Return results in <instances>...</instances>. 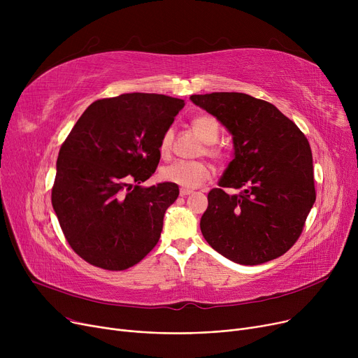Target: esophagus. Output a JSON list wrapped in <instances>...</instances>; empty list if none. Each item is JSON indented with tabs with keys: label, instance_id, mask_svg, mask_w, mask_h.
Here are the masks:
<instances>
[{
	"label": "esophagus",
	"instance_id": "obj_1",
	"mask_svg": "<svg viewBox=\"0 0 358 358\" xmlns=\"http://www.w3.org/2000/svg\"><path fill=\"white\" fill-rule=\"evenodd\" d=\"M192 193H193L192 190H187V189H181V190H180V196H181V197H185V196H190Z\"/></svg>",
	"mask_w": 358,
	"mask_h": 358
}]
</instances>
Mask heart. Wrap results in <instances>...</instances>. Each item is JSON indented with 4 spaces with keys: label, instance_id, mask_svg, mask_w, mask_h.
<instances>
[{
    "label": "heart",
    "instance_id": "heart-1",
    "mask_svg": "<svg viewBox=\"0 0 358 358\" xmlns=\"http://www.w3.org/2000/svg\"><path fill=\"white\" fill-rule=\"evenodd\" d=\"M192 127L197 134V136L206 143L209 145L206 148V152L212 157H217L216 149H213L210 145H213L219 138V123L210 117V116H197L192 122ZM174 131L173 129H168L164 131L161 136L158 150L162 158L169 157L171 152ZM159 176L164 181L171 182L176 185L182 187V189H197L201 184L208 181L212 176V168L200 161H177L174 164H169L161 168Z\"/></svg>",
    "mask_w": 358,
    "mask_h": 358
}]
</instances>
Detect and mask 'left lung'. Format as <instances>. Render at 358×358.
<instances>
[{
	"instance_id": "8db88e82",
	"label": "left lung",
	"mask_w": 358,
	"mask_h": 358,
	"mask_svg": "<svg viewBox=\"0 0 358 358\" xmlns=\"http://www.w3.org/2000/svg\"><path fill=\"white\" fill-rule=\"evenodd\" d=\"M190 100L227 127L234 143L219 189L208 194L200 220L204 239L242 266L281 257L302 234L316 199L308 139L275 106L248 94H194Z\"/></svg>"
}]
</instances>
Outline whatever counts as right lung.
Masks as SVG:
<instances>
[{"mask_svg": "<svg viewBox=\"0 0 358 358\" xmlns=\"http://www.w3.org/2000/svg\"><path fill=\"white\" fill-rule=\"evenodd\" d=\"M182 107L146 92L97 100L61 146L52 206L71 248L90 264L126 270L157 245L180 190L139 184L155 173L161 136Z\"/></svg>", "mask_w": 358, "mask_h": 358, "instance_id": "1", "label": "right lung"}]
</instances>
